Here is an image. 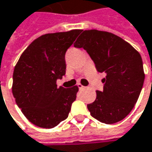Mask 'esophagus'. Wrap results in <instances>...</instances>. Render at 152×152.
Here are the masks:
<instances>
[{
    "label": "esophagus",
    "mask_w": 152,
    "mask_h": 152,
    "mask_svg": "<svg viewBox=\"0 0 152 152\" xmlns=\"http://www.w3.org/2000/svg\"><path fill=\"white\" fill-rule=\"evenodd\" d=\"M77 87H78V89L79 90H83V89H84V86H83L82 84H80V83H78L77 84Z\"/></svg>",
    "instance_id": "1"
}]
</instances>
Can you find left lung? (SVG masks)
Returning a JSON list of instances; mask_svg holds the SVG:
<instances>
[{
    "instance_id": "left-lung-1",
    "label": "left lung",
    "mask_w": 152,
    "mask_h": 152,
    "mask_svg": "<svg viewBox=\"0 0 152 152\" xmlns=\"http://www.w3.org/2000/svg\"><path fill=\"white\" fill-rule=\"evenodd\" d=\"M90 55L96 70L106 73L103 91L87 105L90 115L111 124L129 115L137 103L145 81L140 54L121 37L96 29L84 30L74 43Z\"/></svg>"
}]
</instances>
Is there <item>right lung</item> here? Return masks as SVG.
<instances>
[{
	"label": "right lung",
	"mask_w": 152,
	"mask_h": 152,
	"mask_svg": "<svg viewBox=\"0 0 152 152\" xmlns=\"http://www.w3.org/2000/svg\"><path fill=\"white\" fill-rule=\"evenodd\" d=\"M82 32L73 29L42 35L21 54L13 74L12 92L27 119L51 129L65 120L76 100L78 87H57L66 73L65 53Z\"/></svg>",
	"instance_id": "right-lung-1"
}]
</instances>
